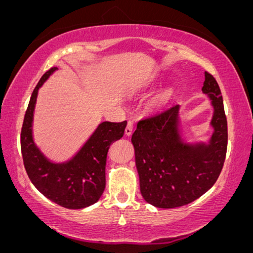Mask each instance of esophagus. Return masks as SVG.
I'll use <instances>...</instances> for the list:
<instances>
[{
    "label": "esophagus",
    "instance_id": "1",
    "mask_svg": "<svg viewBox=\"0 0 253 253\" xmlns=\"http://www.w3.org/2000/svg\"><path fill=\"white\" fill-rule=\"evenodd\" d=\"M132 130H133V122L132 121H129V122H127V126L126 127V131H124V132H126V136H131Z\"/></svg>",
    "mask_w": 253,
    "mask_h": 253
}]
</instances>
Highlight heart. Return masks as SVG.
<instances>
[{
  "label": "heart",
  "instance_id": "obj_1",
  "mask_svg": "<svg viewBox=\"0 0 253 253\" xmlns=\"http://www.w3.org/2000/svg\"><path fill=\"white\" fill-rule=\"evenodd\" d=\"M172 94H174L172 89H167V91H165L164 93H161V94L158 96L157 102L159 103V105H165V103H167L169 100L171 99Z\"/></svg>",
  "mask_w": 253,
  "mask_h": 253
}]
</instances>
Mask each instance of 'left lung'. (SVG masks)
Wrapping results in <instances>:
<instances>
[{
    "label": "left lung",
    "mask_w": 253,
    "mask_h": 253,
    "mask_svg": "<svg viewBox=\"0 0 253 253\" xmlns=\"http://www.w3.org/2000/svg\"><path fill=\"white\" fill-rule=\"evenodd\" d=\"M202 91L213 108L207 143H188L182 137L179 105L141 120L132 134L140 192L159 209L192 203L209 191L222 170L228 131L223 100L215 78L205 72Z\"/></svg>",
    "instance_id": "obj_1"
}]
</instances>
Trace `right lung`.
I'll list each match as a JSON object with an SVG mask.
<instances>
[{
	"mask_svg": "<svg viewBox=\"0 0 253 253\" xmlns=\"http://www.w3.org/2000/svg\"><path fill=\"white\" fill-rule=\"evenodd\" d=\"M57 68H51L31 95L20 133L24 166L33 185L51 202L65 209L81 210L95 204L106 186L107 153L112 143L124 134L126 121L100 123L77 153L64 162H54L37 146L33 116L38 92Z\"/></svg>",
	"mask_w": 253,
	"mask_h": 253,
	"instance_id": "add662e5",
	"label": "right lung"
}]
</instances>
